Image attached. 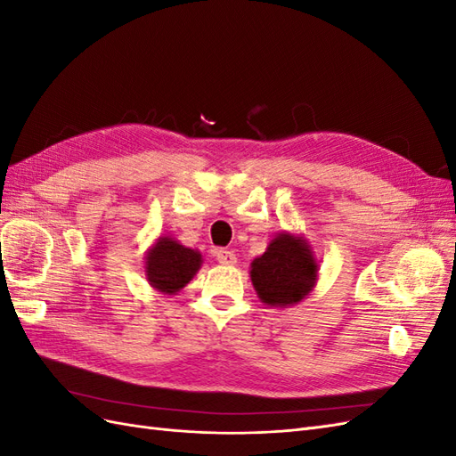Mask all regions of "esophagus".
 Here are the masks:
<instances>
[{"mask_svg":"<svg viewBox=\"0 0 456 456\" xmlns=\"http://www.w3.org/2000/svg\"><path fill=\"white\" fill-rule=\"evenodd\" d=\"M215 256H216V260L220 262V265H226V266H233L238 262V258H236V255H233V251H228V249H216Z\"/></svg>","mask_w":456,"mask_h":456,"instance_id":"1","label":"esophagus"}]
</instances>
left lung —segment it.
Returning a JSON list of instances; mask_svg holds the SVG:
<instances>
[{"label":"left lung","mask_w":456,"mask_h":456,"mask_svg":"<svg viewBox=\"0 0 456 456\" xmlns=\"http://www.w3.org/2000/svg\"><path fill=\"white\" fill-rule=\"evenodd\" d=\"M317 265L302 241L291 233H280L266 253L251 265V280L260 300L270 306L297 305L315 283Z\"/></svg>","instance_id":"8db88e82"}]
</instances>
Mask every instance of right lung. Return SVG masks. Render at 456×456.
I'll return each mask as SVG.
<instances>
[{"instance_id": "obj_1", "label": "right lung", "mask_w": 456, "mask_h": 456, "mask_svg": "<svg viewBox=\"0 0 456 456\" xmlns=\"http://www.w3.org/2000/svg\"><path fill=\"white\" fill-rule=\"evenodd\" d=\"M201 266V255L171 238H159L146 256V278L161 293H176Z\"/></svg>"}]
</instances>
